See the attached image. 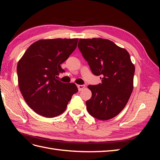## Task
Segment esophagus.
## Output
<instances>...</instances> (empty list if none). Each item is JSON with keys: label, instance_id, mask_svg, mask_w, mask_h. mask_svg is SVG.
Returning a JSON list of instances; mask_svg holds the SVG:
<instances>
[{"label": "esophagus", "instance_id": "1", "mask_svg": "<svg viewBox=\"0 0 160 160\" xmlns=\"http://www.w3.org/2000/svg\"><path fill=\"white\" fill-rule=\"evenodd\" d=\"M77 87L78 88V91H79L83 90L84 88H85V86H84V85H80V84H78V85H77Z\"/></svg>", "mask_w": 160, "mask_h": 160}]
</instances>
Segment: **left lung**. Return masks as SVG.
I'll return each instance as SVG.
<instances>
[{
    "instance_id": "1",
    "label": "left lung",
    "mask_w": 160,
    "mask_h": 160,
    "mask_svg": "<svg viewBox=\"0 0 160 160\" xmlns=\"http://www.w3.org/2000/svg\"><path fill=\"white\" fill-rule=\"evenodd\" d=\"M78 47L92 73L102 76L101 83L88 86L92 96L86 102L87 111L100 120L115 117L127 104L133 89L135 67L130 55L102 38H81Z\"/></svg>"
}]
</instances>
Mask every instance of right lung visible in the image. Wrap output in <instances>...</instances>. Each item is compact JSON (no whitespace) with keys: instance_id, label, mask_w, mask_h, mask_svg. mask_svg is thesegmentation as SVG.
Masks as SVG:
<instances>
[{"instance_id":"add662e5","label":"right lung","mask_w":160,"mask_h":160,"mask_svg":"<svg viewBox=\"0 0 160 160\" xmlns=\"http://www.w3.org/2000/svg\"><path fill=\"white\" fill-rule=\"evenodd\" d=\"M78 38L40 40L26 50L17 65L18 86L28 106L45 118L65 111L78 87L57 80L60 64L76 49Z\"/></svg>"}]
</instances>
